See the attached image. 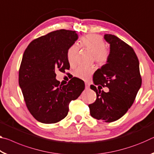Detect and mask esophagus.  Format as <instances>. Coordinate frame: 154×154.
<instances>
[{"instance_id":"esophagus-1","label":"esophagus","mask_w":154,"mask_h":154,"mask_svg":"<svg viewBox=\"0 0 154 154\" xmlns=\"http://www.w3.org/2000/svg\"><path fill=\"white\" fill-rule=\"evenodd\" d=\"M85 89H89V88H90V83H85Z\"/></svg>"}]
</instances>
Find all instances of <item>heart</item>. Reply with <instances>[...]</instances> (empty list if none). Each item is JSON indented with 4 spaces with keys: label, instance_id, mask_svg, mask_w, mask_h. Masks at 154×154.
Masks as SVG:
<instances>
[{
    "label": "heart",
    "instance_id": "b5f03b06",
    "mask_svg": "<svg viewBox=\"0 0 154 154\" xmlns=\"http://www.w3.org/2000/svg\"><path fill=\"white\" fill-rule=\"evenodd\" d=\"M79 46L92 52L94 58L98 64L103 65L107 62L109 53L105 49V43L101 36L96 35H88L83 36L79 41ZM78 50L79 47L77 45H72L68 49L67 59L71 65L75 64ZM93 72L92 67L79 66L75 69L74 75L81 79L88 80Z\"/></svg>",
    "mask_w": 154,
    "mask_h": 154
}]
</instances>
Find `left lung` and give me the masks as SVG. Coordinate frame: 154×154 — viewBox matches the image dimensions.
I'll list each match as a JSON object with an SVG mask.
<instances>
[{
	"label": "left lung",
	"mask_w": 154,
	"mask_h": 154,
	"mask_svg": "<svg viewBox=\"0 0 154 154\" xmlns=\"http://www.w3.org/2000/svg\"><path fill=\"white\" fill-rule=\"evenodd\" d=\"M104 38L110 45L109 57L94 74V85L90 88L96 92V100L88 106L94 118L112 122L121 118L130 108L142 81L133 49L115 35L106 34ZM95 85L107 87L109 91H98Z\"/></svg>",
	"instance_id": "1"
}]
</instances>
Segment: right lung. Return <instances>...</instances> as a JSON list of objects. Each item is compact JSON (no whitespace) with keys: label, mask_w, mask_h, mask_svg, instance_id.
Here are the masks:
<instances>
[{"label":"right lung","mask_w":154,"mask_h":154,"mask_svg":"<svg viewBox=\"0 0 154 154\" xmlns=\"http://www.w3.org/2000/svg\"><path fill=\"white\" fill-rule=\"evenodd\" d=\"M77 38L75 31H53L32 41L24 51L19 85L28 109L41 123L54 124L64 119L69 103L85 89L84 82L78 78L65 85L56 79V71L69 69L67 51Z\"/></svg>","instance_id":"1"}]
</instances>
